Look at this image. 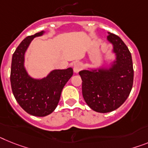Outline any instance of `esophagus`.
Masks as SVG:
<instances>
[{"label": "esophagus", "mask_w": 148, "mask_h": 148, "mask_svg": "<svg viewBox=\"0 0 148 148\" xmlns=\"http://www.w3.org/2000/svg\"><path fill=\"white\" fill-rule=\"evenodd\" d=\"M73 69H74V71L75 73H78L82 69V64L80 62H77L74 64V67H73Z\"/></svg>", "instance_id": "1"}]
</instances>
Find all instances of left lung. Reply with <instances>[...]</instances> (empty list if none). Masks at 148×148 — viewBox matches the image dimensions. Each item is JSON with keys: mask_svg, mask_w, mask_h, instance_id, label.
<instances>
[{"mask_svg": "<svg viewBox=\"0 0 148 148\" xmlns=\"http://www.w3.org/2000/svg\"><path fill=\"white\" fill-rule=\"evenodd\" d=\"M116 60L109 68H101L79 72L82 93L88 106L99 113L116 110L125 102L132 88L134 77L132 56L121 38L108 32Z\"/></svg>", "mask_w": 148, "mask_h": 148, "instance_id": "1", "label": "left lung"}]
</instances>
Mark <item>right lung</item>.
I'll list each match as a JSON object with an SVG mask.
<instances>
[{
	"label": "right lung",
	"instance_id": "obj_1",
	"mask_svg": "<svg viewBox=\"0 0 148 148\" xmlns=\"http://www.w3.org/2000/svg\"><path fill=\"white\" fill-rule=\"evenodd\" d=\"M43 34L42 31L25 38L13 53L11 64L10 83L15 99L23 110L36 116H45L55 110L63 87L73 75L71 68L53 70L42 79L28 75L24 66L25 53L32 40Z\"/></svg>",
	"mask_w": 148,
	"mask_h": 148
}]
</instances>
